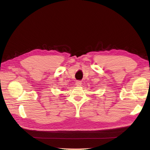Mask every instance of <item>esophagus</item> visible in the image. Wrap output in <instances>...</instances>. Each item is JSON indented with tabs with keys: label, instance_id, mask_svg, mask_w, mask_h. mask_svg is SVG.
<instances>
[{
	"label": "esophagus",
	"instance_id": "obj_1",
	"mask_svg": "<svg viewBox=\"0 0 150 150\" xmlns=\"http://www.w3.org/2000/svg\"><path fill=\"white\" fill-rule=\"evenodd\" d=\"M76 84L77 86H81V84H82V82H81V81H76Z\"/></svg>",
	"mask_w": 150,
	"mask_h": 150
}]
</instances>
